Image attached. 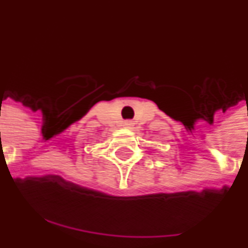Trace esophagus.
<instances>
[{"instance_id":"obj_1","label":"esophagus","mask_w":248,"mask_h":248,"mask_svg":"<svg viewBox=\"0 0 248 248\" xmlns=\"http://www.w3.org/2000/svg\"><path fill=\"white\" fill-rule=\"evenodd\" d=\"M124 124L126 127H132V126H134V122H132V121H124Z\"/></svg>"}]
</instances>
